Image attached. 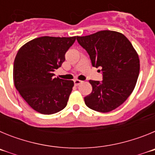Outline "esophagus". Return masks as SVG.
Listing matches in <instances>:
<instances>
[{"label":"esophagus","instance_id":"34e87169","mask_svg":"<svg viewBox=\"0 0 155 155\" xmlns=\"http://www.w3.org/2000/svg\"><path fill=\"white\" fill-rule=\"evenodd\" d=\"M74 84L76 86H78V85H79V84H81L82 82V81H80V80H78V79H76V80H74Z\"/></svg>","mask_w":155,"mask_h":155}]
</instances>
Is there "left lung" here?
<instances>
[{"mask_svg":"<svg viewBox=\"0 0 155 155\" xmlns=\"http://www.w3.org/2000/svg\"><path fill=\"white\" fill-rule=\"evenodd\" d=\"M87 51L93 67L102 68V81H91L92 91L84 97L85 105L100 113L114 110L134 91L140 72V60L131 42L120 32L99 31L77 36ZM100 71V70H98Z\"/></svg>","mask_w":155,"mask_h":155,"instance_id":"obj_1","label":"left lung"}]
</instances>
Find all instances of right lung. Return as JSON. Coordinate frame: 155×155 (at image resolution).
Segmentation results:
<instances>
[{
	"label": "right lung",
	"mask_w": 155,
	"mask_h": 155,
	"mask_svg": "<svg viewBox=\"0 0 155 155\" xmlns=\"http://www.w3.org/2000/svg\"><path fill=\"white\" fill-rule=\"evenodd\" d=\"M75 39L76 36H42L19 49L14 62V84L25 101L38 113L53 114L68 104L74 81L54 78L53 72L61 68Z\"/></svg>",
	"instance_id": "obj_1"
}]
</instances>
